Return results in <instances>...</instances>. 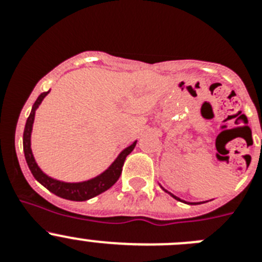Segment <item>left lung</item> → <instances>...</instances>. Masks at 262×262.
<instances>
[{"mask_svg": "<svg viewBox=\"0 0 262 262\" xmlns=\"http://www.w3.org/2000/svg\"><path fill=\"white\" fill-rule=\"evenodd\" d=\"M160 186H161V185H160ZM161 189H163L164 191H166V193L168 194H170V195L173 196V198H174V200H177V201H180V202H184V203H187V205H200V203H205V202H186V201H184V200H181V198H178V196H176V195H173L172 193H169L168 190H165V189H164L163 186H161Z\"/></svg>", "mask_w": 262, "mask_h": 262, "instance_id": "obj_1", "label": "left lung"}]
</instances>
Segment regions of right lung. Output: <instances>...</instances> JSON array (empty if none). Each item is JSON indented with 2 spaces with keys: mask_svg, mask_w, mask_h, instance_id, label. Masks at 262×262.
<instances>
[{
  "mask_svg": "<svg viewBox=\"0 0 262 262\" xmlns=\"http://www.w3.org/2000/svg\"><path fill=\"white\" fill-rule=\"evenodd\" d=\"M48 93H50V90H48V92H45V93H41L40 96L36 98L35 103L32 105L31 113H30L29 118H27L26 120V126H25V131H23V152H25V157H26V163L27 165H29L30 170H31L32 176L35 177L36 181H38L39 184L43 185L46 189H48V190H50L51 193L55 194V195L60 196V198H64V200L77 201V202L88 201L90 200V198H93V196L98 195V194L103 193V191H106L107 189H110V187L118 181V178L120 177V173H122L124 160H126V157L128 156V155L133 152L134 148H135L136 140L131 145L124 148L123 151L118 155L117 159L113 161V164L106 169L105 172H102L101 174L97 176V177L90 178L88 181L64 182L59 181L56 178L50 177V176L46 174V173L39 168L31 149V133L34 119H35V111Z\"/></svg>",
  "mask_w": 262,
  "mask_h": 262,
  "instance_id": "right-lung-1",
  "label": "right lung"
}]
</instances>
